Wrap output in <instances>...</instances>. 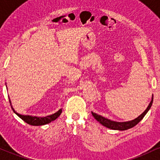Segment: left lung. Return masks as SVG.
Wrapping results in <instances>:
<instances>
[{
  "mask_svg": "<svg viewBox=\"0 0 160 160\" xmlns=\"http://www.w3.org/2000/svg\"><path fill=\"white\" fill-rule=\"evenodd\" d=\"M152 100H153V95H152V98L151 100H150V103H149L148 107H147V109L143 111V112H142L141 115H140L138 117L136 118L133 120H131V121H128V122H116V121H113V120H111L109 119H107V118L103 117V116H100V115H98L95 112H91L92 113V116H94V119L100 122L101 125H103V126L107 127L109 129H112V130H119V131H125V130H128L129 128H133L134 126H135L138 122L142 120V119L144 117V116L148 113V112L150 110V107H151L152 103Z\"/></svg>",
  "mask_w": 160,
  "mask_h": 160,
  "instance_id": "8db88e82",
  "label": "left lung"
}]
</instances>
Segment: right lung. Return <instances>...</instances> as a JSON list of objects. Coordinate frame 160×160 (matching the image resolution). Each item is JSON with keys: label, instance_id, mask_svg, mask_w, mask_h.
Instances as JSON below:
<instances>
[{"label": "right lung", "instance_id": "1", "mask_svg": "<svg viewBox=\"0 0 160 160\" xmlns=\"http://www.w3.org/2000/svg\"><path fill=\"white\" fill-rule=\"evenodd\" d=\"M7 86V85H6ZM9 101H10V106H11V108L12 111L14 112V113L17 114L21 119H22L25 122L28 123V125H34V126H40V125H47V124L51 122L52 121H54L55 119H57L59 116H60L61 112H62V109H59L57 112L55 113L50 115V116H47L45 117H41V116H29V115H21L15 111V109L12 107L11 101H10V97H9Z\"/></svg>", "mask_w": 160, "mask_h": 160}]
</instances>
